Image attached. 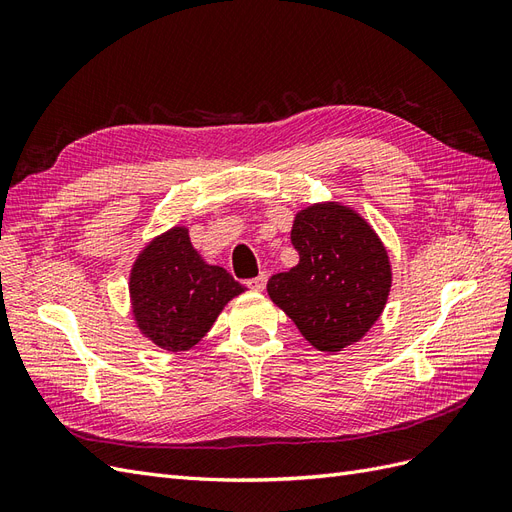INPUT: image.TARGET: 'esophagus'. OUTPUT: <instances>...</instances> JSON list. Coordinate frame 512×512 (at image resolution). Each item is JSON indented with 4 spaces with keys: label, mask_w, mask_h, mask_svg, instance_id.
Wrapping results in <instances>:
<instances>
[{
    "label": "esophagus",
    "mask_w": 512,
    "mask_h": 512,
    "mask_svg": "<svg viewBox=\"0 0 512 512\" xmlns=\"http://www.w3.org/2000/svg\"><path fill=\"white\" fill-rule=\"evenodd\" d=\"M247 286H250L254 292H262L267 286V273H260L258 277H254V280L247 282Z\"/></svg>",
    "instance_id": "34e87169"
}]
</instances>
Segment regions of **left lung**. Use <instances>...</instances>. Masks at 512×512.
<instances>
[{
	"instance_id": "obj_1",
	"label": "left lung",
	"mask_w": 512,
	"mask_h": 512,
	"mask_svg": "<svg viewBox=\"0 0 512 512\" xmlns=\"http://www.w3.org/2000/svg\"><path fill=\"white\" fill-rule=\"evenodd\" d=\"M290 241L299 262L271 277V301L320 352L361 342L393 286L391 258L374 226L350 205L324 200L297 211Z\"/></svg>"
}]
</instances>
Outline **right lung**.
<instances>
[{
    "label": "right lung",
    "mask_w": 512,
    "mask_h": 512,
    "mask_svg": "<svg viewBox=\"0 0 512 512\" xmlns=\"http://www.w3.org/2000/svg\"><path fill=\"white\" fill-rule=\"evenodd\" d=\"M128 290L136 329L166 352L194 348L222 309L245 292L226 269L194 250L188 226L179 224L138 252Z\"/></svg>",
    "instance_id": "right-lung-1"
}]
</instances>
